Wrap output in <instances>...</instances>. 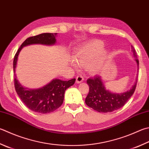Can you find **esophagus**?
Returning a JSON list of instances; mask_svg holds the SVG:
<instances>
[{
  "mask_svg": "<svg viewBox=\"0 0 149 149\" xmlns=\"http://www.w3.org/2000/svg\"><path fill=\"white\" fill-rule=\"evenodd\" d=\"M83 81H84V77L82 75L79 74L77 76V78H76V82H77V83H80V82H83Z\"/></svg>",
  "mask_w": 149,
  "mask_h": 149,
  "instance_id": "obj_1",
  "label": "esophagus"
}]
</instances>
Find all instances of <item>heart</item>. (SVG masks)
Returning a JSON list of instances; mask_svg holds the SVG:
<instances>
[{
	"label": "heart",
	"instance_id": "b5f03b06",
	"mask_svg": "<svg viewBox=\"0 0 149 149\" xmlns=\"http://www.w3.org/2000/svg\"><path fill=\"white\" fill-rule=\"evenodd\" d=\"M103 48L102 41H93L76 51L74 60L78 65L86 67L89 72L95 73L102 68L103 60L106 55Z\"/></svg>",
	"mask_w": 149,
	"mask_h": 149
}]
</instances>
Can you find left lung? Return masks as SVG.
Wrapping results in <instances>:
<instances>
[{"instance_id":"left-lung-1","label":"left lung","mask_w":149,"mask_h":149,"mask_svg":"<svg viewBox=\"0 0 149 149\" xmlns=\"http://www.w3.org/2000/svg\"><path fill=\"white\" fill-rule=\"evenodd\" d=\"M132 51L134 56L137 58V54L134 47L131 45ZM137 65L139 60L136 59ZM137 79L136 83L130 90L120 94L111 93L106 90L104 84L99 76H95L87 80V84L89 87L88 95L86 98V104L94 110L102 113H108L117 110L124 106L128 100L134 94L136 88Z\"/></svg>"}]
</instances>
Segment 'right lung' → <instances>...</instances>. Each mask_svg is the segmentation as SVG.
<instances>
[{
    "label": "right lung",
    "mask_w": 149,
    "mask_h": 149,
    "mask_svg": "<svg viewBox=\"0 0 149 149\" xmlns=\"http://www.w3.org/2000/svg\"><path fill=\"white\" fill-rule=\"evenodd\" d=\"M57 33H43L28 38L17 51L13 60L14 86L22 102L30 109L40 113H48L57 109L63 104L65 91L74 84L76 79L63 81L53 80L47 86L38 89H26L17 80L15 74L18 55L22 47L30 44L52 45L56 42Z\"/></svg>",
    "instance_id": "right-lung-1"
}]
</instances>
